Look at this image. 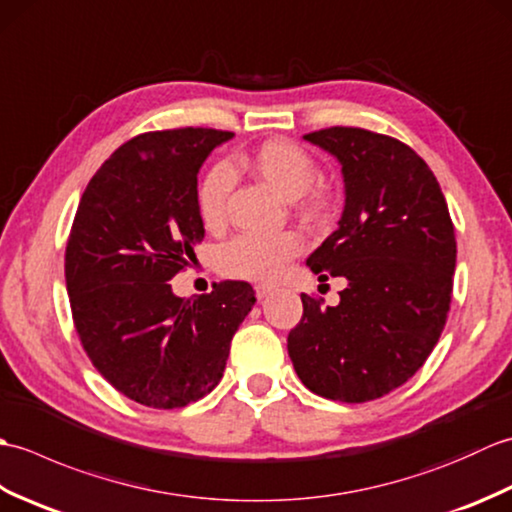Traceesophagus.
I'll return each instance as SVG.
<instances>
[{"label":"esophagus","instance_id":"1","mask_svg":"<svg viewBox=\"0 0 512 512\" xmlns=\"http://www.w3.org/2000/svg\"><path fill=\"white\" fill-rule=\"evenodd\" d=\"M270 292H273V288H268V286H257V288H255V297H257L259 301H262L264 297H268V295H270Z\"/></svg>","mask_w":512,"mask_h":512}]
</instances>
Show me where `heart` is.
I'll return each mask as SVG.
<instances>
[{
	"label": "heart",
	"mask_w": 512,
	"mask_h": 512,
	"mask_svg": "<svg viewBox=\"0 0 512 512\" xmlns=\"http://www.w3.org/2000/svg\"><path fill=\"white\" fill-rule=\"evenodd\" d=\"M231 169H244L250 176L266 182L281 198L297 200L301 213L319 217L330 206V195L317 187V160L310 151L288 138H270L257 145L250 154L237 156L226 165H215L198 187V213L209 231H222L228 222V195L233 189ZM303 248L299 233L277 235H239L224 244L217 253L220 273L233 279L273 284Z\"/></svg>",
	"instance_id": "b5f03b06"
}]
</instances>
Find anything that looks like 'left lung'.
<instances>
[{
    "mask_svg": "<svg viewBox=\"0 0 512 512\" xmlns=\"http://www.w3.org/2000/svg\"><path fill=\"white\" fill-rule=\"evenodd\" d=\"M303 138L339 158L345 178L339 228L308 266L321 281L345 277L350 286L334 308L303 292L288 354L314 394L376 400L418 372L447 323L453 220L427 162L398 138L339 125Z\"/></svg>",
    "mask_w": 512,
    "mask_h": 512,
    "instance_id": "8db88e82",
    "label": "left lung"
}]
</instances>
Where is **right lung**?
I'll use <instances>...</instances> for the list:
<instances>
[{"mask_svg": "<svg viewBox=\"0 0 512 512\" xmlns=\"http://www.w3.org/2000/svg\"><path fill=\"white\" fill-rule=\"evenodd\" d=\"M231 132L178 127L138 134L85 187L65 246V286L85 354L116 391L178 409L220 383L233 334L255 303L246 281L180 299L169 281L204 226L198 171Z\"/></svg>", "mask_w": 512, "mask_h": 512, "instance_id": "1", "label": "right lung"}]
</instances>
